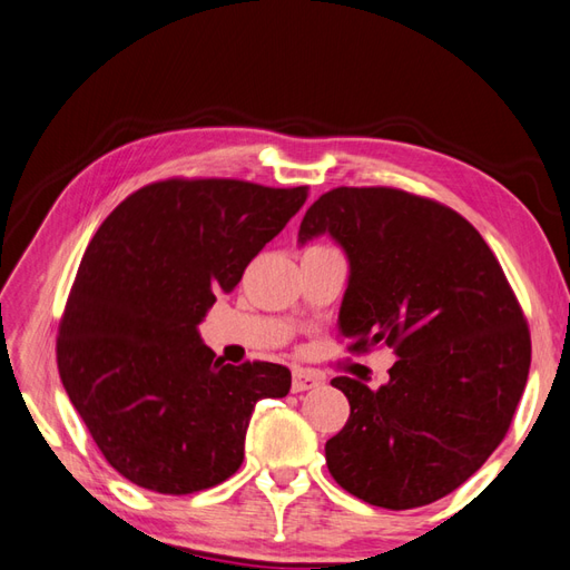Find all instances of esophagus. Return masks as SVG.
Here are the masks:
<instances>
[{
  "label": "esophagus",
  "instance_id": "34e87169",
  "mask_svg": "<svg viewBox=\"0 0 570 570\" xmlns=\"http://www.w3.org/2000/svg\"><path fill=\"white\" fill-rule=\"evenodd\" d=\"M323 383L321 376H316L309 368H295V374H292V393H304V391H312L318 389Z\"/></svg>",
  "mask_w": 570,
  "mask_h": 570
}]
</instances>
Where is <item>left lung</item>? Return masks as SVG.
<instances>
[{
    "label": "left lung",
    "mask_w": 570,
    "mask_h": 570,
    "mask_svg": "<svg viewBox=\"0 0 570 570\" xmlns=\"http://www.w3.org/2000/svg\"><path fill=\"white\" fill-rule=\"evenodd\" d=\"M328 235L350 275L337 331L393 347L372 391L335 376L347 424L326 465L352 497L391 511L443 499L509 432L530 372V333L497 256L455 210L389 187H337L306 210L299 244Z\"/></svg>",
    "instance_id": "obj_1"
}]
</instances>
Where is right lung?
I'll return each instance as SVG.
<instances>
[{"label": "right lung", "instance_id": "add662e5", "mask_svg": "<svg viewBox=\"0 0 570 570\" xmlns=\"http://www.w3.org/2000/svg\"><path fill=\"white\" fill-rule=\"evenodd\" d=\"M309 191L239 179H167L121 202L81 258L59 323L57 366L105 460L158 494L235 474L261 397H285L283 364H225L198 335L220 292Z\"/></svg>", "mask_w": 570, "mask_h": 570}]
</instances>
